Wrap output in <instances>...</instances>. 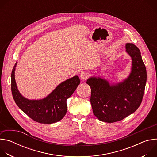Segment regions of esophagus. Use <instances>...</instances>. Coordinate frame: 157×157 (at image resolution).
<instances>
[{
    "instance_id": "obj_1",
    "label": "esophagus",
    "mask_w": 157,
    "mask_h": 157,
    "mask_svg": "<svg viewBox=\"0 0 157 157\" xmlns=\"http://www.w3.org/2000/svg\"><path fill=\"white\" fill-rule=\"evenodd\" d=\"M88 77V74L86 72H82L80 75V78L81 80H86Z\"/></svg>"
}]
</instances>
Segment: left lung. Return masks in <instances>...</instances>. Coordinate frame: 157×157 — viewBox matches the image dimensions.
<instances>
[{
	"instance_id": "1",
	"label": "left lung",
	"mask_w": 157,
	"mask_h": 157,
	"mask_svg": "<svg viewBox=\"0 0 157 157\" xmlns=\"http://www.w3.org/2000/svg\"><path fill=\"white\" fill-rule=\"evenodd\" d=\"M132 59L128 76L110 83L101 76H92L86 83L91 89V104L94 116L101 121L113 123L133 114L140 106L147 82V71L139 49L133 43L125 44Z\"/></svg>"
}]
</instances>
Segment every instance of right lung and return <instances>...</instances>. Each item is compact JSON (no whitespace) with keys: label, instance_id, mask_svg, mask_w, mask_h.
<instances>
[{"label":"right lung","instance_id":"1","mask_svg":"<svg viewBox=\"0 0 157 157\" xmlns=\"http://www.w3.org/2000/svg\"><path fill=\"white\" fill-rule=\"evenodd\" d=\"M15 64L11 74V89L13 99L18 107L33 121L41 124H53L61 120L67 112L66 101L80 83L78 76L60 83L46 98L29 99L19 92L15 79Z\"/></svg>","mask_w":157,"mask_h":157}]
</instances>
